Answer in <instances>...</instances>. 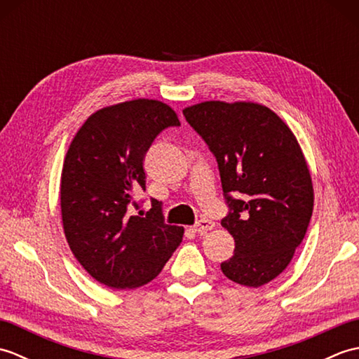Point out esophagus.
I'll use <instances>...</instances> for the list:
<instances>
[{
  "label": "esophagus",
  "mask_w": 359,
  "mask_h": 359,
  "mask_svg": "<svg viewBox=\"0 0 359 359\" xmlns=\"http://www.w3.org/2000/svg\"><path fill=\"white\" fill-rule=\"evenodd\" d=\"M212 226H215V222H211L210 219H201V220H197L196 225L193 226V230H194L196 233H201V234H203L205 231L211 230Z\"/></svg>",
  "instance_id": "esophagus-1"
}]
</instances>
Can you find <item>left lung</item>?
<instances>
[{
    "label": "left lung",
    "instance_id": "8db88e82",
    "mask_svg": "<svg viewBox=\"0 0 359 359\" xmlns=\"http://www.w3.org/2000/svg\"><path fill=\"white\" fill-rule=\"evenodd\" d=\"M217 160L234 255L220 264L236 284L261 287L287 269L313 212V185L294 134L266 106L203 102L184 109ZM236 194L233 198L231 194Z\"/></svg>",
    "mask_w": 359,
    "mask_h": 359
}]
</instances>
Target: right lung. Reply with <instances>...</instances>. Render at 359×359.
Segmentation results:
<instances>
[{"label":"right lung","instance_id":"right-lung-1","mask_svg":"<svg viewBox=\"0 0 359 359\" xmlns=\"http://www.w3.org/2000/svg\"><path fill=\"white\" fill-rule=\"evenodd\" d=\"M180 121L148 98L94 112L75 134L63 163L62 219L74 256L100 284L117 290L148 284L180 245L184 228L165 224L162 202L143 216L134 194L147 189L144 154Z\"/></svg>","mask_w":359,"mask_h":359}]
</instances>
